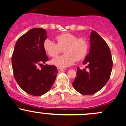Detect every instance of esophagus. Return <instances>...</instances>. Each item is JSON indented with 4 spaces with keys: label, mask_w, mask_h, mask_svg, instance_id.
Segmentation results:
<instances>
[{
    "label": "esophagus",
    "mask_w": 126,
    "mask_h": 126,
    "mask_svg": "<svg viewBox=\"0 0 126 126\" xmlns=\"http://www.w3.org/2000/svg\"><path fill=\"white\" fill-rule=\"evenodd\" d=\"M57 69H58V71H62L64 70V69H63V68H57Z\"/></svg>",
    "instance_id": "34e87169"
}]
</instances>
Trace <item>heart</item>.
<instances>
[{"mask_svg":"<svg viewBox=\"0 0 126 126\" xmlns=\"http://www.w3.org/2000/svg\"><path fill=\"white\" fill-rule=\"evenodd\" d=\"M57 43L46 39L43 43V48L48 55L55 57L62 52L64 55L55 57L52 63L58 68H65L72 65L75 61L79 62L87 55L88 43L85 38H77L69 33L60 34L55 37Z\"/></svg>","mask_w":126,"mask_h":126,"instance_id":"heart-1","label":"heart"}]
</instances>
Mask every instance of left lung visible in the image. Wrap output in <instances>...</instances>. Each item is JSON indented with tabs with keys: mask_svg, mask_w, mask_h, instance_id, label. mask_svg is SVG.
<instances>
[{
	"mask_svg": "<svg viewBox=\"0 0 126 126\" xmlns=\"http://www.w3.org/2000/svg\"><path fill=\"white\" fill-rule=\"evenodd\" d=\"M90 38V52L83 62L88 70L77 68L72 83L76 91L85 95L93 94L101 90L110 79L113 67L111 52L106 42L94 30Z\"/></svg>",
	"mask_w": 126,
	"mask_h": 126,
	"instance_id": "obj_1",
	"label": "left lung"
}]
</instances>
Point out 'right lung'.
I'll return each mask as SVG.
<instances>
[{
	"label": "right lung",
	"mask_w": 126,
	"mask_h": 126,
	"mask_svg": "<svg viewBox=\"0 0 126 126\" xmlns=\"http://www.w3.org/2000/svg\"><path fill=\"white\" fill-rule=\"evenodd\" d=\"M47 37L44 29H31L17 39L11 57L16 82L25 92L32 96H41L47 92L58 72L55 65L46 64L41 69L37 68L49 60L43 48Z\"/></svg>",
	"instance_id": "obj_1"
}]
</instances>
